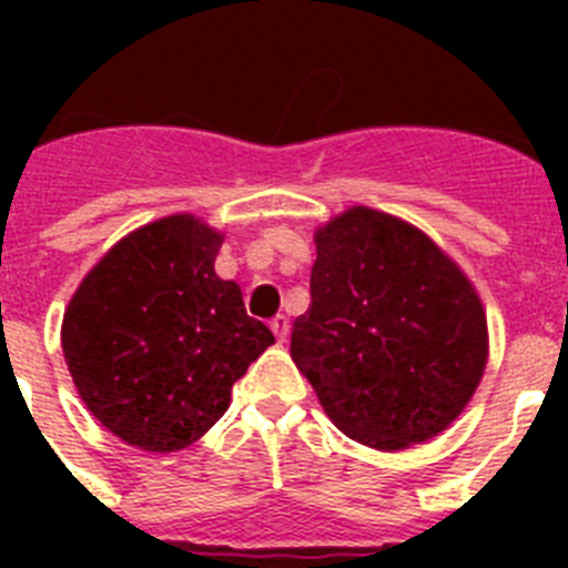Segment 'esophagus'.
<instances>
[{"label": "esophagus", "mask_w": 568, "mask_h": 568, "mask_svg": "<svg viewBox=\"0 0 568 568\" xmlns=\"http://www.w3.org/2000/svg\"><path fill=\"white\" fill-rule=\"evenodd\" d=\"M270 329H273V333H275V338H278V344H284V341H287V335H290V321H287V315H275V318L270 321Z\"/></svg>", "instance_id": "1"}]
</instances>
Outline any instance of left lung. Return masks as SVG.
Masks as SVG:
<instances>
[{
  "instance_id": "left-lung-1",
  "label": "left lung",
  "mask_w": 568,
  "mask_h": 568,
  "mask_svg": "<svg viewBox=\"0 0 568 568\" xmlns=\"http://www.w3.org/2000/svg\"><path fill=\"white\" fill-rule=\"evenodd\" d=\"M310 310L290 355L341 433L373 449L424 444L475 395L489 338L480 298L426 233L353 207L315 233Z\"/></svg>"
}]
</instances>
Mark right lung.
Returning <instances> with one entry per match:
<instances>
[{"label": "right lung", "instance_id": "1", "mask_svg": "<svg viewBox=\"0 0 568 568\" xmlns=\"http://www.w3.org/2000/svg\"><path fill=\"white\" fill-rule=\"evenodd\" d=\"M222 233L190 213L122 239L84 275L62 321L79 395L110 433L175 453L227 413L230 389L270 344L235 281L215 275Z\"/></svg>", "mask_w": 568, "mask_h": 568}]
</instances>
